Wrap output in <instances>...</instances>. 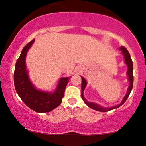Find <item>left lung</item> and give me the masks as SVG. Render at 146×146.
I'll list each match as a JSON object with an SVG mask.
<instances>
[{
	"label": "left lung",
	"instance_id": "left-lung-1",
	"mask_svg": "<svg viewBox=\"0 0 146 146\" xmlns=\"http://www.w3.org/2000/svg\"><path fill=\"white\" fill-rule=\"evenodd\" d=\"M120 50L121 51V53L124 56V59H125V63L126 64L127 66H128V71H127V75L128 76V80L130 82V85H129L128 88V91H127L126 95H125V97L123 98V100L121 102V104H119V105L117 106H114L112 107H109V108H104V107L100 106L98 104L95 103H93V102H88L86 99L84 98V90L85 88H86V81L83 77H81L82 78V94H81V97L82 98L84 102L88 106V107H90V108L92 109L95 110H98V111L100 112H107V111H109V110L115 109V108H118L120 106H121L123 104L124 102L126 101V100L128 99L129 95H130V92L132 89V86H133V63H132V59H131V57H130V53L128 50L125 48L124 46H121L120 48Z\"/></svg>",
	"mask_w": 146,
	"mask_h": 146
}]
</instances>
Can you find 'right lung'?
I'll return each mask as SVG.
<instances>
[{
    "label": "right lung",
    "mask_w": 146,
    "mask_h": 146,
    "mask_svg": "<svg viewBox=\"0 0 146 146\" xmlns=\"http://www.w3.org/2000/svg\"><path fill=\"white\" fill-rule=\"evenodd\" d=\"M33 42L34 39L23 48L16 61L14 74V86L22 101L29 108L37 113H48L61 104L70 78L60 79L56 90L53 93L42 91L35 88L29 80L25 64L27 53Z\"/></svg>",
    "instance_id": "add662e5"
}]
</instances>
